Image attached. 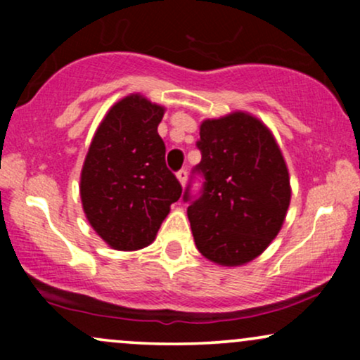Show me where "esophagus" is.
I'll return each instance as SVG.
<instances>
[{
	"label": "esophagus",
	"mask_w": 360,
	"mask_h": 360,
	"mask_svg": "<svg viewBox=\"0 0 360 360\" xmlns=\"http://www.w3.org/2000/svg\"><path fill=\"white\" fill-rule=\"evenodd\" d=\"M176 177H177V181L181 183V186H184L186 181H188V172H186V169H181V171L176 174Z\"/></svg>",
	"instance_id": "obj_1"
}]
</instances>
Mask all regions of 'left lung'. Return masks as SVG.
<instances>
[{"label": "left lung", "mask_w": 360, "mask_h": 360, "mask_svg": "<svg viewBox=\"0 0 360 360\" xmlns=\"http://www.w3.org/2000/svg\"><path fill=\"white\" fill-rule=\"evenodd\" d=\"M198 148L196 171L206 183L188 208L194 243L218 266H243L269 247L286 218V160L266 123L247 111L203 120Z\"/></svg>", "instance_id": "1"}]
</instances>
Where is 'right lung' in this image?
I'll list each match as a JSON object with an SVG mask.
<instances>
[{
  "mask_svg": "<svg viewBox=\"0 0 360 360\" xmlns=\"http://www.w3.org/2000/svg\"><path fill=\"white\" fill-rule=\"evenodd\" d=\"M164 111L131 93L111 106L91 140L81 171V203L94 232L115 250L150 245L183 193L157 134Z\"/></svg>",
  "mask_w": 360,
  "mask_h": 360,
  "instance_id": "right-lung-1",
  "label": "right lung"
}]
</instances>
